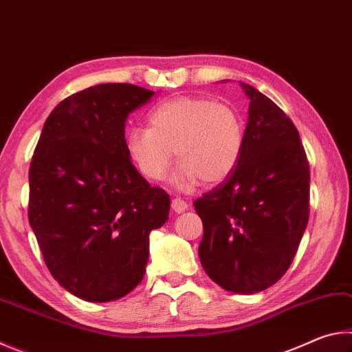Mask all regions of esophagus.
<instances>
[{
  "label": "esophagus",
  "instance_id": "34e87169",
  "mask_svg": "<svg viewBox=\"0 0 352 352\" xmlns=\"http://www.w3.org/2000/svg\"><path fill=\"white\" fill-rule=\"evenodd\" d=\"M170 206H172V210H174L175 212H183V211L188 210V204L183 199H180V197L172 199Z\"/></svg>",
  "mask_w": 352,
  "mask_h": 352
}]
</instances>
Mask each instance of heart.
<instances>
[{
  "label": "heart",
  "mask_w": 352,
  "mask_h": 352,
  "mask_svg": "<svg viewBox=\"0 0 352 352\" xmlns=\"http://www.w3.org/2000/svg\"><path fill=\"white\" fill-rule=\"evenodd\" d=\"M130 160L148 180L166 178L172 158L180 162L175 182L190 188L200 180L220 183L239 163L243 122L233 107L206 98H178L148 115V129L126 135Z\"/></svg>",
  "instance_id": "obj_1"
}]
</instances>
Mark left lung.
<instances>
[{
  "label": "left lung",
  "instance_id": "8db88e82",
  "mask_svg": "<svg viewBox=\"0 0 352 352\" xmlns=\"http://www.w3.org/2000/svg\"><path fill=\"white\" fill-rule=\"evenodd\" d=\"M243 148L234 170L194 201L204 222L206 275L234 294H256L284 276L309 220L311 169L292 119L248 83Z\"/></svg>",
  "mask_w": 352,
  "mask_h": 352
}]
</instances>
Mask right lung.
<instances>
[{
    "instance_id": "right-lung-1",
    "label": "right lung",
    "mask_w": 352,
    "mask_h": 352,
    "mask_svg": "<svg viewBox=\"0 0 352 352\" xmlns=\"http://www.w3.org/2000/svg\"><path fill=\"white\" fill-rule=\"evenodd\" d=\"M152 96L132 83L71 94L32 155L29 223L51 275L85 301L130 294L144 278L148 234L169 217V194L136 170L124 138L127 116Z\"/></svg>"
}]
</instances>
